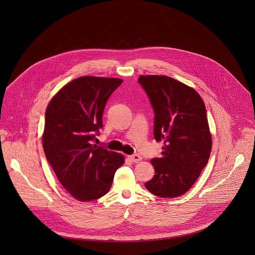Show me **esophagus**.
I'll list each match as a JSON object with an SVG mask.
<instances>
[{
  "instance_id": "esophagus-1",
  "label": "esophagus",
  "mask_w": 255,
  "mask_h": 255,
  "mask_svg": "<svg viewBox=\"0 0 255 255\" xmlns=\"http://www.w3.org/2000/svg\"><path fill=\"white\" fill-rule=\"evenodd\" d=\"M129 158H130L133 162H138L139 160H141V157H140L139 155H137V154H134V155H131V156H129Z\"/></svg>"
}]
</instances>
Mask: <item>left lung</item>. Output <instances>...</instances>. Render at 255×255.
I'll return each mask as SVG.
<instances>
[{"instance_id": "8db88e82", "label": "left lung", "mask_w": 255, "mask_h": 255, "mask_svg": "<svg viewBox=\"0 0 255 255\" xmlns=\"http://www.w3.org/2000/svg\"><path fill=\"white\" fill-rule=\"evenodd\" d=\"M142 87L154 110V137L162 141L159 158L145 187L161 198L187 192L206 167L211 152V134L202 97L194 89L164 75H141Z\"/></svg>"}]
</instances>
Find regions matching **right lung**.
<instances>
[{"mask_svg": "<svg viewBox=\"0 0 255 255\" xmlns=\"http://www.w3.org/2000/svg\"><path fill=\"white\" fill-rule=\"evenodd\" d=\"M119 78L82 76L63 87L49 102L45 116L43 148L64 188L88 202L107 194L124 157L94 144L111 95Z\"/></svg>", "mask_w": 255, "mask_h": 255, "instance_id": "1", "label": "right lung"}]
</instances>
